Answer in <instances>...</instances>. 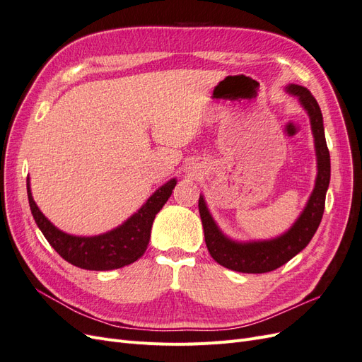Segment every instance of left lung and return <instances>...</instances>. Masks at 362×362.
I'll return each instance as SVG.
<instances>
[{"label":"left lung","instance_id":"1","mask_svg":"<svg viewBox=\"0 0 362 362\" xmlns=\"http://www.w3.org/2000/svg\"><path fill=\"white\" fill-rule=\"evenodd\" d=\"M286 92L299 100L303 110L310 117L317 157V177L314 189L300 216L290 226L288 231L270 240H252L237 242L222 233L210 210L205 198L199 196V214L204 226V235L208 252L218 264L242 273H267L286 264L293 257L303 250L319 228L323 211L326 192L331 180V157L326 146L323 116L315 98L303 86L288 84Z\"/></svg>","mask_w":362,"mask_h":362}]
</instances>
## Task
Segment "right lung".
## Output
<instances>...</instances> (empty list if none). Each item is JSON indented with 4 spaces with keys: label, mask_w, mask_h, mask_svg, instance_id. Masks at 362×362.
I'll list each match as a JSON object with an SVG mask.
<instances>
[{
    "label": "right lung",
    "mask_w": 362,
    "mask_h": 362,
    "mask_svg": "<svg viewBox=\"0 0 362 362\" xmlns=\"http://www.w3.org/2000/svg\"><path fill=\"white\" fill-rule=\"evenodd\" d=\"M177 185V178L163 184L139 210L112 231L100 235H72L52 225L33 199L30 177H27V193L30 210L42 234L51 247L71 264L86 270H113L131 264L145 254L151 238V228L157 213L170 198Z\"/></svg>",
    "instance_id": "add662e5"
}]
</instances>
